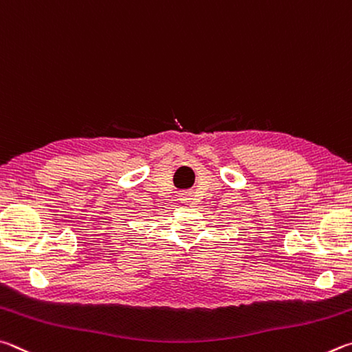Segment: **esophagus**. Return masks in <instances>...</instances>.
Wrapping results in <instances>:
<instances>
[{"instance_id": "34e87169", "label": "esophagus", "mask_w": 352, "mask_h": 352, "mask_svg": "<svg viewBox=\"0 0 352 352\" xmlns=\"http://www.w3.org/2000/svg\"><path fill=\"white\" fill-rule=\"evenodd\" d=\"M190 199V195L187 193V192H182V193H179V201H182V202H188Z\"/></svg>"}]
</instances>
